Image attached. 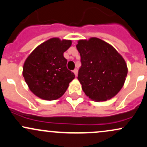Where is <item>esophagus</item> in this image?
<instances>
[{
  "instance_id": "34e87169",
  "label": "esophagus",
  "mask_w": 147,
  "mask_h": 147,
  "mask_svg": "<svg viewBox=\"0 0 147 147\" xmlns=\"http://www.w3.org/2000/svg\"><path fill=\"white\" fill-rule=\"evenodd\" d=\"M73 72L74 74H75V77H77V74H78V70H77V69H75V70H73Z\"/></svg>"
}]
</instances>
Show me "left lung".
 Here are the masks:
<instances>
[{"label": "left lung", "instance_id": "left-lung-1", "mask_svg": "<svg viewBox=\"0 0 147 147\" xmlns=\"http://www.w3.org/2000/svg\"><path fill=\"white\" fill-rule=\"evenodd\" d=\"M76 47L82 63L77 79L86 95L96 102L113 98L122 89L127 75L123 57L112 45L96 37L79 40Z\"/></svg>", "mask_w": 147, "mask_h": 147}]
</instances>
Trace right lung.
I'll return each mask as SVG.
<instances>
[{"instance_id":"add662e5","label":"right lung","mask_w":147,"mask_h":147,"mask_svg":"<svg viewBox=\"0 0 147 147\" xmlns=\"http://www.w3.org/2000/svg\"><path fill=\"white\" fill-rule=\"evenodd\" d=\"M71 45V40L52 38L37 46L26 59L23 76L37 97L49 101L60 98L75 79L63 57Z\"/></svg>"}]
</instances>
